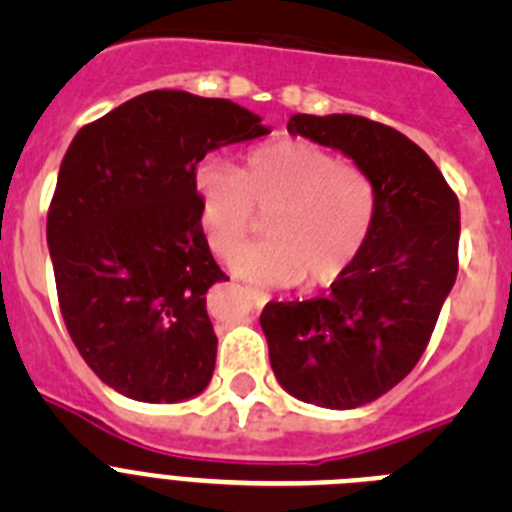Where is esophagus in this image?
Segmentation results:
<instances>
[{"label": "esophagus", "instance_id": "obj_1", "mask_svg": "<svg viewBox=\"0 0 512 512\" xmlns=\"http://www.w3.org/2000/svg\"><path fill=\"white\" fill-rule=\"evenodd\" d=\"M246 292H248V300L253 302V307H256V310H261V307L269 302V295H266V292H261V289H246Z\"/></svg>", "mask_w": 512, "mask_h": 512}]
</instances>
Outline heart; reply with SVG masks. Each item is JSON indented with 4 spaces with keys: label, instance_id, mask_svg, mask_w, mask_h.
I'll return each instance as SVG.
<instances>
[{
    "label": "heart",
    "instance_id": "b5f03b06",
    "mask_svg": "<svg viewBox=\"0 0 512 512\" xmlns=\"http://www.w3.org/2000/svg\"><path fill=\"white\" fill-rule=\"evenodd\" d=\"M200 223L210 248L228 256L266 212L269 238L233 253L230 269L256 284L310 287L341 277L374 220V189L364 171L310 140L282 138L253 148L243 171L205 161L194 171Z\"/></svg>",
    "mask_w": 512,
    "mask_h": 512
}]
</instances>
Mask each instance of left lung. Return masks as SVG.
<instances>
[{
  "mask_svg": "<svg viewBox=\"0 0 512 512\" xmlns=\"http://www.w3.org/2000/svg\"><path fill=\"white\" fill-rule=\"evenodd\" d=\"M289 135L341 151L372 182L374 220L330 292L269 302L274 377L307 405L354 410L413 372L459 269V200L408 135L359 115H292Z\"/></svg>",
  "mask_w": 512,
  "mask_h": 512,
  "instance_id": "1",
  "label": "left lung"
}]
</instances>
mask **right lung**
Here are the masks:
<instances>
[{"instance_id":"right-lung-1","label":"right lung","mask_w":512,"mask_h":512,"mask_svg":"<svg viewBox=\"0 0 512 512\" xmlns=\"http://www.w3.org/2000/svg\"><path fill=\"white\" fill-rule=\"evenodd\" d=\"M269 133L230 99L156 89L71 140L48 210V251L71 341L138 402L205 392L217 336L207 289L225 282L200 223L205 153Z\"/></svg>"}]
</instances>
